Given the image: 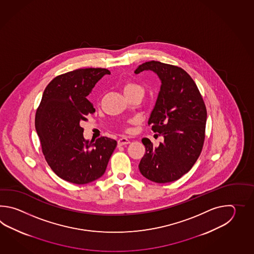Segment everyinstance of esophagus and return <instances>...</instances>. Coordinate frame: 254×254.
Instances as JSON below:
<instances>
[{
	"mask_svg": "<svg viewBox=\"0 0 254 254\" xmlns=\"http://www.w3.org/2000/svg\"><path fill=\"white\" fill-rule=\"evenodd\" d=\"M129 140L127 139L126 137H122L118 140V146L126 145V144H129Z\"/></svg>",
	"mask_w": 254,
	"mask_h": 254,
	"instance_id": "obj_1",
	"label": "esophagus"
}]
</instances>
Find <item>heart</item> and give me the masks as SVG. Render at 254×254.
Returning <instances> with one entry per match:
<instances>
[{
  "mask_svg": "<svg viewBox=\"0 0 254 254\" xmlns=\"http://www.w3.org/2000/svg\"><path fill=\"white\" fill-rule=\"evenodd\" d=\"M124 92H125V95L137 92H143V88L135 81H126L124 85Z\"/></svg>",
  "mask_w": 254,
  "mask_h": 254,
  "instance_id": "obj_1",
  "label": "heart"
}]
</instances>
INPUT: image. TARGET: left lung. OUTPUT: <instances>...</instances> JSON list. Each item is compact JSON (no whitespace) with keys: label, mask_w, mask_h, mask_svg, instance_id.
I'll list each match as a JSON object with an SVG mask.
<instances>
[{"label":"left lung","mask_w":254,"mask_h":254,"mask_svg":"<svg viewBox=\"0 0 254 254\" xmlns=\"http://www.w3.org/2000/svg\"><path fill=\"white\" fill-rule=\"evenodd\" d=\"M152 70L162 81L148 125L164 138L159 146L143 138L145 153L139 170L146 179L166 184L181 178L194 165L205 140V103L192 78L181 67L150 61L135 73Z\"/></svg>","instance_id":"1"}]
</instances>
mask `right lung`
<instances>
[{
    "instance_id": "1",
    "label": "right lung",
    "mask_w": 254,
    "mask_h": 254,
    "mask_svg": "<svg viewBox=\"0 0 254 254\" xmlns=\"http://www.w3.org/2000/svg\"><path fill=\"white\" fill-rule=\"evenodd\" d=\"M105 68H84L56 76L43 92L35 114V128L43 155L60 178L85 184L103 176L117 141L100 137L93 143L83 138L81 121L95 112L87 99Z\"/></svg>"
}]
</instances>
